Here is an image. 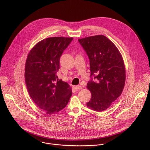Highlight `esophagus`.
Listing matches in <instances>:
<instances>
[{
	"instance_id": "1",
	"label": "esophagus",
	"mask_w": 150,
	"mask_h": 150,
	"mask_svg": "<svg viewBox=\"0 0 150 150\" xmlns=\"http://www.w3.org/2000/svg\"><path fill=\"white\" fill-rule=\"evenodd\" d=\"M75 88L76 89H82V87L80 85H76V86H75Z\"/></svg>"
}]
</instances>
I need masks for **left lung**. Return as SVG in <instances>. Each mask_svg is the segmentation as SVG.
<instances>
[{
	"mask_svg": "<svg viewBox=\"0 0 150 150\" xmlns=\"http://www.w3.org/2000/svg\"><path fill=\"white\" fill-rule=\"evenodd\" d=\"M89 59L92 79L87 83L91 92L87 107L101 112L121 95L125 82V65L119 50L106 36L96 35L78 39Z\"/></svg>",
	"mask_w": 150,
	"mask_h": 150,
	"instance_id": "8db88e82",
	"label": "left lung"
}]
</instances>
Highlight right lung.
Segmentation results:
<instances>
[{
  "instance_id": "add662e5",
  "label": "right lung",
  "mask_w": 150,
  "mask_h": 150,
  "mask_svg": "<svg viewBox=\"0 0 150 150\" xmlns=\"http://www.w3.org/2000/svg\"><path fill=\"white\" fill-rule=\"evenodd\" d=\"M73 38L52 37L37 43L30 51L25 64L26 88L33 102L46 114L64 109L72 96L69 84L59 80L57 72L60 58Z\"/></svg>"
}]
</instances>
